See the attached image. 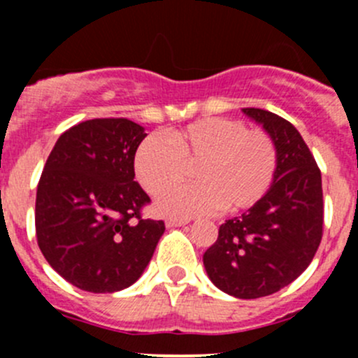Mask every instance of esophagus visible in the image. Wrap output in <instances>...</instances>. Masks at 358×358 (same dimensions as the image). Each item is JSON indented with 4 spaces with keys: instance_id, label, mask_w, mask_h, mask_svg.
Here are the masks:
<instances>
[{
    "instance_id": "1",
    "label": "esophagus",
    "mask_w": 358,
    "mask_h": 358,
    "mask_svg": "<svg viewBox=\"0 0 358 358\" xmlns=\"http://www.w3.org/2000/svg\"><path fill=\"white\" fill-rule=\"evenodd\" d=\"M187 223H189V220H175V218L166 220V225L168 227H182V225H187Z\"/></svg>"
}]
</instances>
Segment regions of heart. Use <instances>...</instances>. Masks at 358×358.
I'll use <instances>...</instances> for the list:
<instances>
[{
    "label": "heart",
    "mask_w": 358,
    "mask_h": 358,
    "mask_svg": "<svg viewBox=\"0 0 358 358\" xmlns=\"http://www.w3.org/2000/svg\"><path fill=\"white\" fill-rule=\"evenodd\" d=\"M135 176L150 196H159L187 178L192 185L168 192L157 209L189 218L216 208L230 215L255 206L268 192L277 169L275 142L243 121L209 117L166 133V142L150 135L133 159Z\"/></svg>",
    "instance_id": "heart-1"
}]
</instances>
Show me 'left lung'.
Masks as SVG:
<instances>
[{
  "mask_svg": "<svg viewBox=\"0 0 358 358\" xmlns=\"http://www.w3.org/2000/svg\"><path fill=\"white\" fill-rule=\"evenodd\" d=\"M243 112L275 142V176L252 208L220 225L202 262L218 289L255 299L289 286L312 263L322 239V176L289 121L255 107Z\"/></svg>",
  "mask_w": 358,
  "mask_h": 358,
  "instance_id": "obj_1",
  "label": "left lung"
}]
</instances>
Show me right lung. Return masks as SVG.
<instances>
[{
    "instance_id": "1",
    "label": "right lung",
    "mask_w": 358,
    "mask_h": 358,
    "mask_svg": "<svg viewBox=\"0 0 358 358\" xmlns=\"http://www.w3.org/2000/svg\"><path fill=\"white\" fill-rule=\"evenodd\" d=\"M147 133L126 117L83 121L60 135L36 192V237L72 286L115 292L138 280L164 232L143 218L150 197L133 159Z\"/></svg>"
}]
</instances>
